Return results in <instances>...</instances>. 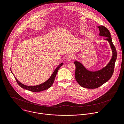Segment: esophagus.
Listing matches in <instances>:
<instances>
[{"label": "esophagus", "mask_w": 124, "mask_h": 124, "mask_svg": "<svg viewBox=\"0 0 124 124\" xmlns=\"http://www.w3.org/2000/svg\"><path fill=\"white\" fill-rule=\"evenodd\" d=\"M73 58H74V56L72 54H70V55H68V56L67 57V60L69 61H70L72 59H73Z\"/></svg>", "instance_id": "34e87169"}]
</instances>
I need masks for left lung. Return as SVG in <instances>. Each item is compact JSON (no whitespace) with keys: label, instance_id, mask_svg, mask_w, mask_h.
<instances>
[{"label":"left lung","instance_id":"obj_1","mask_svg":"<svg viewBox=\"0 0 124 124\" xmlns=\"http://www.w3.org/2000/svg\"><path fill=\"white\" fill-rule=\"evenodd\" d=\"M98 28L100 31L99 35L107 37L105 40L108 41L109 42L112 50V56L106 66L100 70L95 71L89 70L80 62L74 61L75 79L81 87L87 89L97 88L110 79L113 73L114 65L117 59L116 50L112 43L109 31L103 26H98Z\"/></svg>","mask_w":124,"mask_h":124}]
</instances>
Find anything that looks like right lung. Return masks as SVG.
<instances>
[{
    "label": "right lung",
    "instance_id": "obj_1",
    "mask_svg": "<svg viewBox=\"0 0 124 124\" xmlns=\"http://www.w3.org/2000/svg\"><path fill=\"white\" fill-rule=\"evenodd\" d=\"M63 64V63H61L60 64H59V65H58V66L55 69V70H54V72L53 73V74H52V75L51 76V77L49 78L48 80H47L46 82H44V83L41 84L40 85H36V86H27V85H25L22 83H21L20 82L16 79V78L15 76V78L17 82V84L23 89H26L27 90L32 92H42L43 91H45L49 88H50L52 85L53 84L55 78L56 77V75L57 73V71L59 69V68L61 67V66ZM11 71L12 72L11 69Z\"/></svg>",
    "mask_w": 124,
    "mask_h": 124
}]
</instances>
